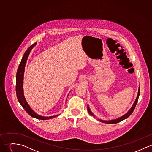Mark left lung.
Returning <instances> with one entry per match:
<instances>
[{"label": "left lung", "instance_id": "1", "mask_svg": "<svg viewBox=\"0 0 152 152\" xmlns=\"http://www.w3.org/2000/svg\"><path fill=\"white\" fill-rule=\"evenodd\" d=\"M140 94V87H139L138 95H137V98H136V99H135V101L134 104L132 105V107H131V109L129 110V112H128L126 114H125L124 115H123V116L118 117V118H117L116 119H115V120H108V121H105V120H100V121H101V122H102V123H107V124H115V123H119V122L123 121V120H124V119L128 118V117L132 113V112H134V109H135V107L136 105H137V102H138V98H139ZM87 110H88V112H89V113H90L91 116H94V117L95 116H94V115L93 113L91 112V110H90V109L88 106H87Z\"/></svg>", "mask_w": 152, "mask_h": 152}]
</instances>
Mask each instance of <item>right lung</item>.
<instances>
[{
  "mask_svg": "<svg viewBox=\"0 0 152 152\" xmlns=\"http://www.w3.org/2000/svg\"><path fill=\"white\" fill-rule=\"evenodd\" d=\"M36 45V43H35L32 45H31L29 47L26 51L25 52L23 58L21 59V63L18 66L17 75H16V94L17 96V99L20 104L23 106V109L25 110V111L29 114L31 116L34 117L37 119L40 120H48L50 118H53L54 117H57L58 116H50V117H44L40 116L37 115L36 113L30 107V106L28 104L27 102L25 100V98L23 95V73L25 70V64L27 61V59L28 58V56L31 52V51L32 50L33 47H34Z\"/></svg>",
  "mask_w": 152,
  "mask_h": 152,
  "instance_id": "add662e5",
  "label": "right lung"
}]
</instances>
